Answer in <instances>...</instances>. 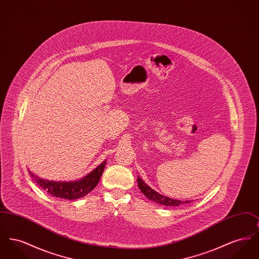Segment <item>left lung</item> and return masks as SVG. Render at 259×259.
<instances>
[{
	"label": "left lung",
	"instance_id": "obj_1",
	"mask_svg": "<svg viewBox=\"0 0 259 259\" xmlns=\"http://www.w3.org/2000/svg\"><path fill=\"white\" fill-rule=\"evenodd\" d=\"M138 182V186L141 189V191L143 192V194L148 198L149 200L156 202L161 205L167 206V207H177L180 205H184L190 203L192 201H181V200H177V199H172V198L166 197L164 195H162L160 193H158L157 191H155L154 189H152L150 186H148L140 177H138L137 179Z\"/></svg>",
	"mask_w": 259,
	"mask_h": 259
}]
</instances>
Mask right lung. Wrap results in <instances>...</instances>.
<instances>
[{"label": "right lung", "mask_w": 259, "mask_h": 259, "mask_svg": "<svg viewBox=\"0 0 259 259\" xmlns=\"http://www.w3.org/2000/svg\"><path fill=\"white\" fill-rule=\"evenodd\" d=\"M106 163V160L102 162L92 172H89L80 180H76L74 182L50 181L37 177V175L31 172L29 169L28 171L33 181L52 196L68 200H75L85 196L96 187V185H98L99 180L101 179V176L104 172Z\"/></svg>", "instance_id": "1"}]
</instances>
